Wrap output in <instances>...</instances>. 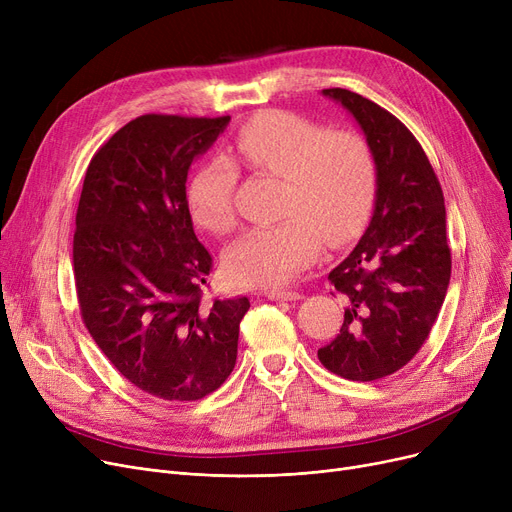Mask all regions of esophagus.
<instances>
[{
	"label": "esophagus",
	"mask_w": 512,
	"mask_h": 512,
	"mask_svg": "<svg viewBox=\"0 0 512 512\" xmlns=\"http://www.w3.org/2000/svg\"><path fill=\"white\" fill-rule=\"evenodd\" d=\"M265 297L270 301H299V299H303V294L294 292V290H284V288H270V290H265Z\"/></svg>",
	"instance_id": "1"
}]
</instances>
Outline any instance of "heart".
Returning <instances> with one entry per match:
<instances>
[{
  "mask_svg": "<svg viewBox=\"0 0 512 512\" xmlns=\"http://www.w3.org/2000/svg\"><path fill=\"white\" fill-rule=\"evenodd\" d=\"M230 159L249 172L280 176L278 213L270 226L242 234L224 255L230 278L270 286L297 276L321 249L355 240L365 228L378 188V168L365 137L332 130L292 112H263L242 126ZM226 157H213L188 186L193 220L213 234L236 226L232 203L238 170Z\"/></svg>",
  "mask_w": 512,
  "mask_h": 512,
  "instance_id": "1",
  "label": "heart"
}]
</instances>
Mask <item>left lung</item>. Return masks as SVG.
Wrapping results in <instances>:
<instances>
[{"label":"left lung","instance_id":"obj_1","mask_svg":"<svg viewBox=\"0 0 512 512\" xmlns=\"http://www.w3.org/2000/svg\"><path fill=\"white\" fill-rule=\"evenodd\" d=\"M324 95L365 132L378 191L369 228L328 276L346 307L340 334L317 357L340 378L373 382L419 353L442 309L452 267L444 195L423 147L396 116L353 91Z\"/></svg>","mask_w":512,"mask_h":512}]
</instances>
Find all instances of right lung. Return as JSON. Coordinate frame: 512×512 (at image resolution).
<instances>
[{
  "mask_svg": "<svg viewBox=\"0 0 512 512\" xmlns=\"http://www.w3.org/2000/svg\"><path fill=\"white\" fill-rule=\"evenodd\" d=\"M230 116L145 114L93 155L72 242L80 315L139 390L199 400L236 363L247 297L203 303L213 259L193 230L186 176Z\"/></svg>",
  "mask_w": 512,
  "mask_h": 512,
  "instance_id": "1",
  "label": "right lung"
}]
</instances>
